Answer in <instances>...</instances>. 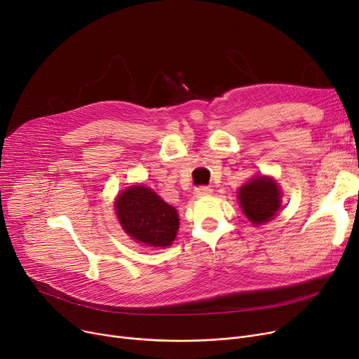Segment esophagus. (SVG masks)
Masks as SVG:
<instances>
[{"mask_svg": "<svg viewBox=\"0 0 359 359\" xmlns=\"http://www.w3.org/2000/svg\"><path fill=\"white\" fill-rule=\"evenodd\" d=\"M212 189L210 187H208V185H200V187H197V189L194 190V194L197 196V197H204V196H209V194H212Z\"/></svg>", "mask_w": 359, "mask_h": 359, "instance_id": "obj_1", "label": "esophagus"}]
</instances>
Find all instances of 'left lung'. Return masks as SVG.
<instances>
[{
  "instance_id": "left-lung-1",
  "label": "left lung",
  "mask_w": 359,
  "mask_h": 359,
  "mask_svg": "<svg viewBox=\"0 0 359 359\" xmlns=\"http://www.w3.org/2000/svg\"><path fill=\"white\" fill-rule=\"evenodd\" d=\"M243 212L254 225L269 222L280 208V191L271 178L257 177L247 182L238 193Z\"/></svg>"
}]
</instances>
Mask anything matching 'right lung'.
<instances>
[{
	"mask_svg": "<svg viewBox=\"0 0 359 359\" xmlns=\"http://www.w3.org/2000/svg\"><path fill=\"white\" fill-rule=\"evenodd\" d=\"M115 208L119 224L133 240L151 247H168L175 240L177 210L150 189L130 187L118 196Z\"/></svg>",
	"mask_w": 359,
	"mask_h": 359,
	"instance_id": "obj_1",
	"label": "right lung"
}]
</instances>
